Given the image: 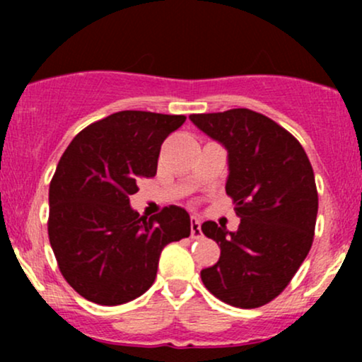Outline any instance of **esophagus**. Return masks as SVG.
Segmentation results:
<instances>
[{
    "label": "esophagus",
    "mask_w": 362,
    "mask_h": 362,
    "mask_svg": "<svg viewBox=\"0 0 362 362\" xmlns=\"http://www.w3.org/2000/svg\"><path fill=\"white\" fill-rule=\"evenodd\" d=\"M190 235H192V238H201L202 235L201 219H199L197 216H192V218H190Z\"/></svg>",
    "instance_id": "esophagus-1"
}]
</instances>
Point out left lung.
<instances>
[{"label":"left lung","instance_id":"8db88e82","mask_svg":"<svg viewBox=\"0 0 362 362\" xmlns=\"http://www.w3.org/2000/svg\"><path fill=\"white\" fill-rule=\"evenodd\" d=\"M189 119L228 151L226 194L240 216L236 231L202 223L221 255L202 269L201 279L218 300L259 308L284 291L313 243V168L298 139L259 112L231 109Z\"/></svg>","mask_w":362,"mask_h":362}]
</instances>
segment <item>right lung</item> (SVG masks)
Here are the masks:
<instances>
[{
    "instance_id": "1",
    "label": "right lung",
    "mask_w": 362,
    "mask_h": 362,
    "mask_svg": "<svg viewBox=\"0 0 362 362\" xmlns=\"http://www.w3.org/2000/svg\"><path fill=\"white\" fill-rule=\"evenodd\" d=\"M185 115L115 112L90 124L62 153L49 187V242L68 284L103 306L132 301L155 282L168 243L190 235L184 207L148 218L129 195L155 177L158 156Z\"/></svg>"
}]
</instances>
